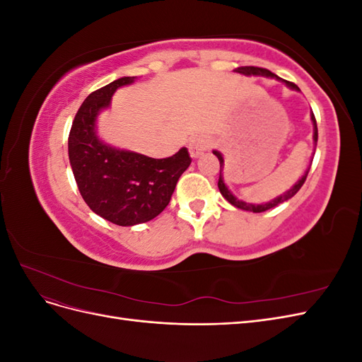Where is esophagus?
Segmentation results:
<instances>
[{
	"mask_svg": "<svg viewBox=\"0 0 362 362\" xmlns=\"http://www.w3.org/2000/svg\"><path fill=\"white\" fill-rule=\"evenodd\" d=\"M206 148H208L206 140H204V139H201V137H196V139H193V140L190 141V145H189L190 156H192L193 158L199 157V156H202L204 152L206 151Z\"/></svg>",
	"mask_w": 362,
	"mask_h": 362,
	"instance_id": "34e87169",
	"label": "esophagus"
}]
</instances>
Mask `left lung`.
<instances>
[{"instance_id": "8db88e82", "label": "left lung", "mask_w": 362, "mask_h": 362, "mask_svg": "<svg viewBox=\"0 0 362 362\" xmlns=\"http://www.w3.org/2000/svg\"><path fill=\"white\" fill-rule=\"evenodd\" d=\"M235 72L245 74V75H262V76H272V78H278V80H281L278 75H275L273 72H270L269 69L258 68V66H240V68H237V69H235ZM284 83H286L288 87H291V89L299 90V87L296 86L294 83H291V81H286V80H284ZM311 119H313V124H314V141H315V145H317V139H319V133H317V122H315L314 113L311 115ZM213 154L218 158V163H221V175H218V182H217V185H218V190H221L222 196H223V198H225L229 204L234 205V206H237V208H240V210H246V211L262 213V211H267V210H270V208H275L276 205H279V204H282V202H286V201L291 199L293 196L300 190V187L303 185V182H305V180H306V177H308V172H310V168H308V170L305 172L303 177L293 185V189H290L287 193H284V194L278 196V198H275L273 201H270V202H267V204H261V205L246 204V202H243V201H238V199L235 198V196H234L231 192L228 190V187H226L225 182H223V178H222L223 157L221 156V152H217V151H213Z\"/></svg>"}]
</instances>
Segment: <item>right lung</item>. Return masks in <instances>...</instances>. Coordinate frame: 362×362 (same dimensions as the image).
I'll return each instance as SVG.
<instances>
[{
  "mask_svg": "<svg viewBox=\"0 0 362 362\" xmlns=\"http://www.w3.org/2000/svg\"><path fill=\"white\" fill-rule=\"evenodd\" d=\"M133 81L134 76H124L87 96L68 139L71 168L84 202L93 213L119 226L157 217L169 205L180 177L192 163L185 148L158 160L115 149L96 137L98 113L108 107L117 87Z\"/></svg>",
  "mask_w": 362,
  "mask_h": 362,
  "instance_id": "obj_1",
  "label": "right lung"
}]
</instances>
